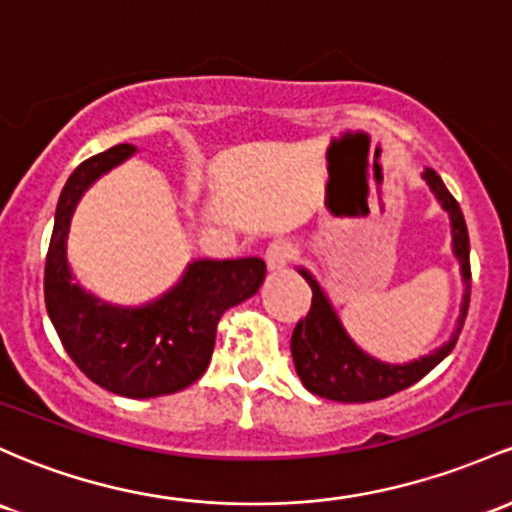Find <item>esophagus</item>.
Wrapping results in <instances>:
<instances>
[{
    "label": "esophagus",
    "mask_w": 512,
    "mask_h": 512,
    "mask_svg": "<svg viewBox=\"0 0 512 512\" xmlns=\"http://www.w3.org/2000/svg\"><path fill=\"white\" fill-rule=\"evenodd\" d=\"M291 257H294V245H291L289 240H274V243H269L265 250L267 267L274 269V272L289 265Z\"/></svg>",
    "instance_id": "34e87169"
}]
</instances>
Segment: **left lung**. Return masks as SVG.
Listing matches in <instances>:
<instances>
[{
    "label": "left lung",
    "instance_id": "obj_1",
    "mask_svg": "<svg viewBox=\"0 0 512 512\" xmlns=\"http://www.w3.org/2000/svg\"><path fill=\"white\" fill-rule=\"evenodd\" d=\"M423 179L428 182L432 194L442 204V209L449 213V226H452V252L462 267V279L466 284V294L462 301V313H459L457 330L452 333L445 345L432 350L430 355L413 359L408 364H389L379 362L372 355L352 342L350 335L342 328L338 313H335L333 303H330L325 291L313 279L308 269H299L301 277L306 279L313 291L311 311L306 318L296 323L294 335H291V357H294L296 374H299L301 384L308 391L316 393L320 398H330V401L340 403H367L379 401V398L391 396L415 381L423 379L425 374L432 372L437 364L454 350L462 325L469 311V286H471V267H469V233H466V223L459 209L457 199L447 192L445 182L435 170H425Z\"/></svg>",
    "mask_w": 512,
    "mask_h": 512
}]
</instances>
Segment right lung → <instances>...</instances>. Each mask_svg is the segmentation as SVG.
Listing matches in <instances>:
<instances>
[{"mask_svg":"<svg viewBox=\"0 0 512 512\" xmlns=\"http://www.w3.org/2000/svg\"><path fill=\"white\" fill-rule=\"evenodd\" d=\"M133 153L136 145H114L70 174L55 209L43 289L65 352L94 384L126 398H155L187 389L206 372L218 320L257 294L267 265L260 257L189 262L167 294L136 308L106 303L75 284L67 233L77 201Z\"/></svg>","mask_w":512,"mask_h":512,"instance_id":"1","label":"right lung"}]
</instances>
